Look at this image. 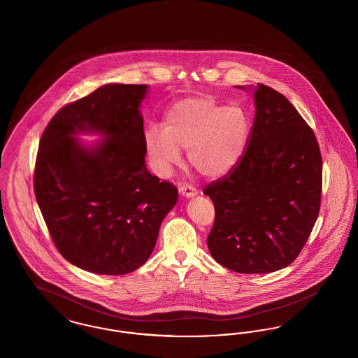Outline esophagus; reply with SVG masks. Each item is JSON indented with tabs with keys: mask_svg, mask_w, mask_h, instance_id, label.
Instances as JSON below:
<instances>
[{
	"mask_svg": "<svg viewBox=\"0 0 358 358\" xmlns=\"http://www.w3.org/2000/svg\"><path fill=\"white\" fill-rule=\"evenodd\" d=\"M180 193L185 197H194L197 194V189L190 184H184L180 187Z\"/></svg>",
	"mask_w": 358,
	"mask_h": 358,
	"instance_id": "esophagus-1",
	"label": "esophagus"
}]
</instances>
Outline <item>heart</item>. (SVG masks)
<instances>
[{
    "instance_id": "heart-1",
    "label": "heart",
    "mask_w": 358,
    "mask_h": 358,
    "mask_svg": "<svg viewBox=\"0 0 358 358\" xmlns=\"http://www.w3.org/2000/svg\"><path fill=\"white\" fill-rule=\"evenodd\" d=\"M251 120L240 106H225L212 96L190 98L174 104L165 130L153 126L145 136L154 169L168 176L187 150L189 165L205 177H220L245 153Z\"/></svg>"
}]
</instances>
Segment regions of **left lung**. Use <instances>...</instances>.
Instances as JSON below:
<instances>
[{
	"instance_id": "1",
	"label": "left lung",
	"mask_w": 358,
	"mask_h": 358,
	"mask_svg": "<svg viewBox=\"0 0 358 358\" xmlns=\"http://www.w3.org/2000/svg\"><path fill=\"white\" fill-rule=\"evenodd\" d=\"M254 98L245 153L204 187L215 205L210 255L240 273L291 264L318 219L322 193V155L313 129L271 87L257 83Z\"/></svg>"
}]
</instances>
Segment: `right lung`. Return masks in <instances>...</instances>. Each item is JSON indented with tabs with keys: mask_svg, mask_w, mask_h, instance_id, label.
Returning <instances> with one entry per match:
<instances>
[{
	"mask_svg": "<svg viewBox=\"0 0 358 358\" xmlns=\"http://www.w3.org/2000/svg\"><path fill=\"white\" fill-rule=\"evenodd\" d=\"M146 85H103L62 107L45 127L36 157L34 196L57 251L76 267L124 275L152 255L178 190L145 166L139 104ZM96 131L95 150L73 136Z\"/></svg>",
	"mask_w": 358,
	"mask_h": 358,
	"instance_id": "obj_1",
	"label": "right lung"
}]
</instances>
